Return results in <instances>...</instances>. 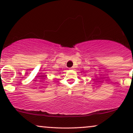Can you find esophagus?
I'll return each instance as SVG.
<instances>
[{
	"instance_id": "1",
	"label": "esophagus",
	"mask_w": 133,
	"mask_h": 133,
	"mask_svg": "<svg viewBox=\"0 0 133 133\" xmlns=\"http://www.w3.org/2000/svg\"><path fill=\"white\" fill-rule=\"evenodd\" d=\"M74 68V67H71V68H70V69H73Z\"/></svg>"
}]
</instances>
